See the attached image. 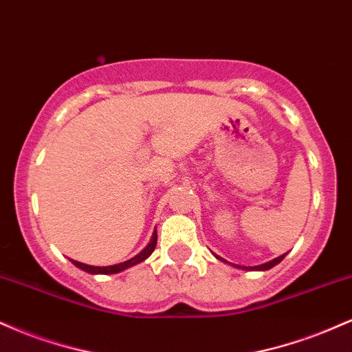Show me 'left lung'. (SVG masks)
I'll return each instance as SVG.
<instances>
[{
  "mask_svg": "<svg viewBox=\"0 0 352 352\" xmlns=\"http://www.w3.org/2000/svg\"><path fill=\"white\" fill-rule=\"evenodd\" d=\"M213 254H215V253H213ZM285 256H286V253H285V254H281V256L274 258V260H272V261H268V263H263V265H256V266H240V265H233V263H230V261L223 260V258L218 256V254H215L217 260H220V261H223V263H228V265L235 266V268H238V270H246V272H266V270L273 268V266H276L278 263H280V261H281L283 258H285Z\"/></svg>",
  "mask_w": 352,
  "mask_h": 352,
  "instance_id": "8db88e82",
  "label": "left lung"
}]
</instances>
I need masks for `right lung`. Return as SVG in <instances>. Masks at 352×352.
I'll return each mask as SVG.
<instances>
[{
  "mask_svg": "<svg viewBox=\"0 0 352 352\" xmlns=\"http://www.w3.org/2000/svg\"><path fill=\"white\" fill-rule=\"evenodd\" d=\"M155 245H157V230H153L151 241H148L147 246H145L142 252L137 253L134 258L124 261V263H117V265H111V266H92V265L80 263V261H76V260H71V261H72V265H76L79 270H82V272H86L89 274H114V273L124 272V270L131 268V266L139 265V263H142V261L147 260V258L152 254L153 250H155Z\"/></svg>",
  "mask_w": 352,
  "mask_h": 352,
  "instance_id": "add662e5",
  "label": "right lung"
}]
</instances>
